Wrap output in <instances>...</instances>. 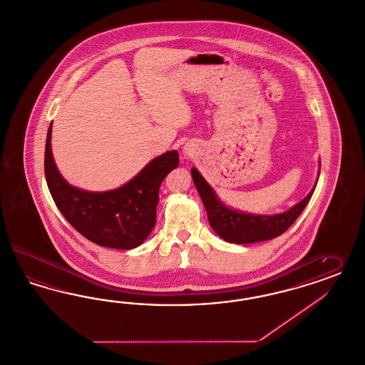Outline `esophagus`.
I'll use <instances>...</instances> for the list:
<instances>
[{
    "label": "esophagus",
    "instance_id": "1",
    "mask_svg": "<svg viewBox=\"0 0 365 365\" xmlns=\"http://www.w3.org/2000/svg\"><path fill=\"white\" fill-rule=\"evenodd\" d=\"M184 155H190V154H189L188 149H184Z\"/></svg>",
    "mask_w": 365,
    "mask_h": 365
}]
</instances>
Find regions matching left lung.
<instances>
[{"label": "left lung", "mask_w": 365, "mask_h": 365, "mask_svg": "<svg viewBox=\"0 0 365 365\" xmlns=\"http://www.w3.org/2000/svg\"><path fill=\"white\" fill-rule=\"evenodd\" d=\"M319 173H321V168H319L314 188L311 189L310 193L302 202H297L294 207L280 214L258 215V214L242 212L226 205L219 199L215 189L205 181V178L200 175V172L196 168L190 169L195 187L202 197L211 227L226 242L238 243V245L273 240L289 229L292 223L297 220V216L303 212L307 202H310L311 196L315 190L318 178H319Z\"/></svg>", "instance_id": "8db88e82"}]
</instances>
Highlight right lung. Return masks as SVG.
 Segmentation results:
<instances>
[{
    "mask_svg": "<svg viewBox=\"0 0 365 365\" xmlns=\"http://www.w3.org/2000/svg\"><path fill=\"white\" fill-rule=\"evenodd\" d=\"M53 122L44 151V175L56 207L68 223L100 246L130 250L145 242L155 225L160 185L178 166V153L170 150L151 160L122 187L92 192L70 185L59 173L51 151Z\"/></svg>",
    "mask_w": 365,
    "mask_h": 365,
    "instance_id": "obj_1",
    "label": "right lung"
}]
</instances>
